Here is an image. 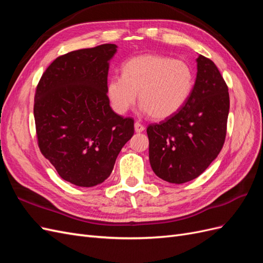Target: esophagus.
<instances>
[{
  "label": "esophagus",
  "instance_id": "esophagus-1",
  "mask_svg": "<svg viewBox=\"0 0 263 263\" xmlns=\"http://www.w3.org/2000/svg\"><path fill=\"white\" fill-rule=\"evenodd\" d=\"M134 127H135V132L136 133H142L145 130V126L141 125L140 123H135Z\"/></svg>",
  "mask_w": 263,
  "mask_h": 263
}]
</instances>
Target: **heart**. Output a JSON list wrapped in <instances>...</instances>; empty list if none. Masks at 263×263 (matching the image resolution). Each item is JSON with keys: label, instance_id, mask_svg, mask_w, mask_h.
<instances>
[{"label": "heart", "instance_id": "heart-1", "mask_svg": "<svg viewBox=\"0 0 263 263\" xmlns=\"http://www.w3.org/2000/svg\"><path fill=\"white\" fill-rule=\"evenodd\" d=\"M193 86V71L185 61L146 53L124 63L122 76L107 81L106 94L118 114L128 112L138 93L141 109L156 119H164L183 107Z\"/></svg>", "mask_w": 263, "mask_h": 263}]
</instances>
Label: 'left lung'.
<instances>
[{"mask_svg": "<svg viewBox=\"0 0 263 263\" xmlns=\"http://www.w3.org/2000/svg\"><path fill=\"white\" fill-rule=\"evenodd\" d=\"M189 100L174 115L147 128L149 161L156 176L169 183L189 182L216 159L226 137L228 87L215 63L200 54Z\"/></svg>", "mask_w": 263, "mask_h": 263, "instance_id": "obj_1", "label": "left lung"}]
</instances>
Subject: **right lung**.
<instances>
[{"label": "right lung", "instance_id": "obj_1", "mask_svg": "<svg viewBox=\"0 0 263 263\" xmlns=\"http://www.w3.org/2000/svg\"><path fill=\"white\" fill-rule=\"evenodd\" d=\"M116 48L105 44L60 55L37 85L38 146L59 176L77 186L104 182L134 135V119L117 115L106 94Z\"/></svg>", "mask_w": 263, "mask_h": 263}]
</instances>
